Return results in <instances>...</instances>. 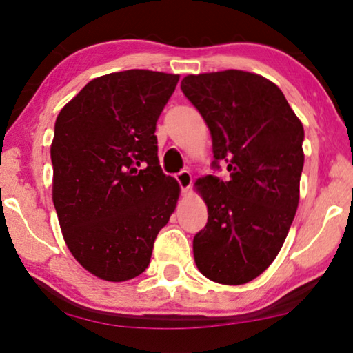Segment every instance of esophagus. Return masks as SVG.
I'll return each instance as SVG.
<instances>
[{"label":"esophagus","mask_w":353,"mask_h":353,"mask_svg":"<svg viewBox=\"0 0 353 353\" xmlns=\"http://www.w3.org/2000/svg\"><path fill=\"white\" fill-rule=\"evenodd\" d=\"M176 181L179 182V185H181L182 193H187V191L191 187V183H193V177H191L190 171L182 170L181 172H177V174H176Z\"/></svg>","instance_id":"1"}]
</instances>
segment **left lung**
I'll use <instances>...</instances> for the list:
<instances>
[{
  "instance_id": "8db88e82",
  "label": "left lung",
  "mask_w": 353,
  "mask_h": 353,
  "mask_svg": "<svg viewBox=\"0 0 353 353\" xmlns=\"http://www.w3.org/2000/svg\"><path fill=\"white\" fill-rule=\"evenodd\" d=\"M181 88L213 140L212 166L198 187L208 219L194 235L199 271L213 282L248 283L276 259L294 219L303 168V128L280 88L240 70L190 74Z\"/></svg>"
}]
</instances>
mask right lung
Here are the masks:
<instances>
[{"mask_svg": "<svg viewBox=\"0 0 353 353\" xmlns=\"http://www.w3.org/2000/svg\"><path fill=\"white\" fill-rule=\"evenodd\" d=\"M177 82L148 70L101 76L56 119L52 202L70 252L103 280L140 276L176 208L181 190L159 165L155 124Z\"/></svg>", "mask_w": 353, "mask_h": 353, "instance_id": "obj_1", "label": "right lung"}]
</instances>
